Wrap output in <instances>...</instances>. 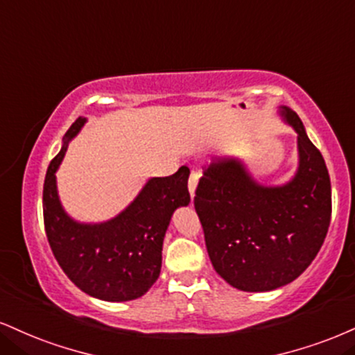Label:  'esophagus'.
<instances>
[{"label":"esophagus","mask_w":355,"mask_h":355,"mask_svg":"<svg viewBox=\"0 0 355 355\" xmlns=\"http://www.w3.org/2000/svg\"><path fill=\"white\" fill-rule=\"evenodd\" d=\"M198 178H200V175L196 173V172H191V173H190V178H189V191H190L191 198H193V196H195L196 185H198Z\"/></svg>","instance_id":"obj_1"}]
</instances>
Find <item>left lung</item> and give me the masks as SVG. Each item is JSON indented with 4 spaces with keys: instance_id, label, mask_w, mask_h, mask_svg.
Here are the masks:
<instances>
[{
    "instance_id": "8db88e82",
    "label": "left lung",
    "mask_w": 355,
    "mask_h": 355,
    "mask_svg": "<svg viewBox=\"0 0 355 355\" xmlns=\"http://www.w3.org/2000/svg\"><path fill=\"white\" fill-rule=\"evenodd\" d=\"M277 114L297 135L293 177L266 185L238 157L216 159L203 168L195 196L213 268L246 293L293 283L319 253L331 223L326 162L293 109L279 105Z\"/></svg>"
}]
</instances>
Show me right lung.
<instances>
[{
	"mask_svg": "<svg viewBox=\"0 0 355 355\" xmlns=\"http://www.w3.org/2000/svg\"><path fill=\"white\" fill-rule=\"evenodd\" d=\"M87 122L79 117L62 137L42 190L46 234L59 266L80 291L109 302L144 296L159 279L162 248L173 211L189 207V166L170 177H152L121 213L101 223L74 220L58 191L59 165L69 142Z\"/></svg>",
	"mask_w": 355,
	"mask_h": 355,
	"instance_id": "right-lung-1",
	"label": "right lung"
}]
</instances>
